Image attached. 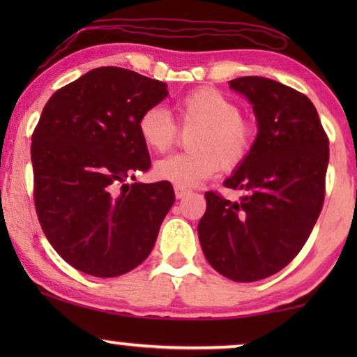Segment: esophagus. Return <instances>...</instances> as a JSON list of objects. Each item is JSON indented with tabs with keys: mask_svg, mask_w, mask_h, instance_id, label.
<instances>
[{
	"mask_svg": "<svg viewBox=\"0 0 357 357\" xmlns=\"http://www.w3.org/2000/svg\"><path fill=\"white\" fill-rule=\"evenodd\" d=\"M174 190H175V197H177L178 199H180V198H183V197H187V195L190 193V190H188V188H185V187H178V185H175Z\"/></svg>",
	"mask_w": 357,
	"mask_h": 357,
	"instance_id": "obj_1",
	"label": "esophagus"
}]
</instances>
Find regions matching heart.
I'll list each match as a JSON object with an SVG mask.
<instances>
[{
    "label": "heart",
    "instance_id": "obj_1",
    "mask_svg": "<svg viewBox=\"0 0 357 357\" xmlns=\"http://www.w3.org/2000/svg\"><path fill=\"white\" fill-rule=\"evenodd\" d=\"M182 128H197L187 153L172 154L155 162L158 178L178 187H193L216 175L224 165L242 164L253 146V128L241 116V107L221 91L202 87L175 104ZM138 135L153 153H165L178 138V125L167 109L153 105L138 119Z\"/></svg>",
    "mask_w": 357,
    "mask_h": 357
}]
</instances>
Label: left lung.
Returning a JSON list of instances; mask_svg holds the SVG:
<instances>
[{
	"label": "left lung",
	"mask_w": 357,
	"mask_h": 357,
	"mask_svg": "<svg viewBox=\"0 0 357 357\" xmlns=\"http://www.w3.org/2000/svg\"><path fill=\"white\" fill-rule=\"evenodd\" d=\"M253 105L258 135L250 154L224 187L238 202L206 192L198 237L209 265L238 282L289 265L320 216L328 167V136L302 92L261 76L229 81Z\"/></svg>",
	"instance_id": "1"
}]
</instances>
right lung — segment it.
Masks as SVG:
<instances>
[{"label": "right lung", "instance_id": "add662e5", "mask_svg": "<svg viewBox=\"0 0 357 357\" xmlns=\"http://www.w3.org/2000/svg\"><path fill=\"white\" fill-rule=\"evenodd\" d=\"M167 96L164 82L102 66L43 107L31 146L37 218L58 255L86 275L135 270L172 208L169 182L126 183L151 167L138 119Z\"/></svg>", "mask_w": 357, "mask_h": 357}]
</instances>
